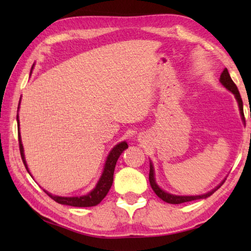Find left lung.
<instances>
[{"label":"left lung","mask_w":251,"mask_h":251,"mask_svg":"<svg viewBox=\"0 0 251 251\" xmlns=\"http://www.w3.org/2000/svg\"><path fill=\"white\" fill-rule=\"evenodd\" d=\"M220 83H222L227 90L230 91L233 95H235L236 100L238 101V105H239V109H240V114L243 116V120H245V115H244V107H243V100H241L240 93L238 91V88L236 86V84L233 83V80L231 79L230 75L228 73V70L225 69L223 71L222 75H220ZM150 184L151 186L152 190H154L155 194L158 196L160 199H163L164 201H166L168 203H182V202H187V201H196V199H203L211 196L216 190H217L220 186L224 184V181L220 184L217 188L212 189L211 192L207 193L205 195H199V196H176V195H171L164 190H161L158 186H157L156 181H155V177H154V167L151 164V168H150Z\"/></svg>","instance_id":"obj_1"}]
</instances>
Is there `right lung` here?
<instances>
[{"instance_id":"add662e5","label":"right lung","mask_w":251,"mask_h":251,"mask_svg":"<svg viewBox=\"0 0 251 251\" xmlns=\"http://www.w3.org/2000/svg\"><path fill=\"white\" fill-rule=\"evenodd\" d=\"M16 120H18V133H19V146H20V152H21V157H22L23 164L26 171L27 169V165L26 161H25L24 158V154H23V146H22V142H21V136H20V123H19V115L16 116ZM126 148H128V145H127L126 142H122L120 144L113 148L110 151L109 155L106 159L105 163V167H104V172L101 174V176L100 178L99 182L94 189L92 190L90 194L85 195V196H80V197H59V196H53L50 193L44 192L49 195V196L58 203H62V205H67V206H73V207H92V206H96L103 201V199L106 197V195L109 192L110 187H112L113 184V177H114V171H115V166L117 163L118 157L121 156V154L124 151ZM29 173V172H28Z\"/></svg>"}]
</instances>
